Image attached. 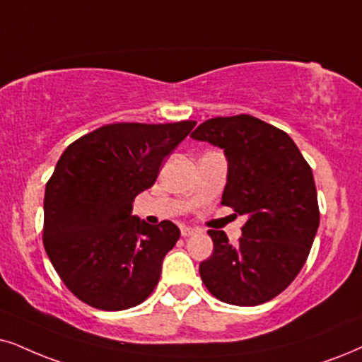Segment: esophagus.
<instances>
[{
	"label": "esophagus",
	"mask_w": 362,
	"mask_h": 362,
	"mask_svg": "<svg viewBox=\"0 0 362 362\" xmlns=\"http://www.w3.org/2000/svg\"><path fill=\"white\" fill-rule=\"evenodd\" d=\"M180 232L184 237H192V235L199 234V230H197V228H192V227H182Z\"/></svg>",
	"instance_id": "obj_1"
}]
</instances>
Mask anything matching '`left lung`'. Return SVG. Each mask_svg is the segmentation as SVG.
Wrapping results in <instances>:
<instances>
[{
  "mask_svg": "<svg viewBox=\"0 0 362 362\" xmlns=\"http://www.w3.org/2000/svg\"><path fill=\"white\" fill-rule=\"evenodd\" d=\"M192 139L223 150L222 205L245 215L242 237L209 230L214 252L199 272L210 294L234 305H259L300 272L319 227L313 170L286 132L250 115L200 123Z\"/></svg>",
  "mask_w": 362,
  "mask_h": 362,
  "instance_id": "left-lung-1",
  "label": "left lung"
}]
</instances>
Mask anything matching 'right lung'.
Returning a JSON list of instances; mask_svg holds the SVG:
<instances>
[{
	"instance_id": "obj_1",
	"label": "right lung",
	"mask_w": 362,
	"mask_h": 362,
	"mask_svg": "<svg viewBox=\"0 0 362 362\" xmlns=\"http://www.w3.org/2000/svg\"><path fill=\"white\" fill-rule=\"evenodd\" d=\"M195 123H112L62 153L45 190L43 244L85 304L123 310L152 294L180 230L170 221H140L132 215L134 200L155 184L163 158Z\"/></svg>"
}]
</instances>
